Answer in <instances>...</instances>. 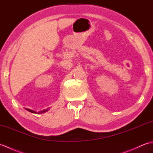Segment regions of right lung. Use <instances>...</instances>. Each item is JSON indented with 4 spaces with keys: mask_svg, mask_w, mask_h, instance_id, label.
<instances>
[{
    "mask_svg": "<svg viewBox=\"0 0 153 153\" xmlns=\"http://www.w3.org/2000/svg\"><path fill=\"white\" fill-rule=\"evenodd\" d=\"M25 109H26L27 110H28L29 112H31V113H35V114H41V113H44V112H46L47 111H48V109H47V110H41V111H40V112H37L34 111V110H30V109H27V108H25Z\"/></svg>",
    "mask_w": 153,
    "mask_h": 153,
    "instance_id": "obj_1",
    "label": "right lung"
}]
</instances>
